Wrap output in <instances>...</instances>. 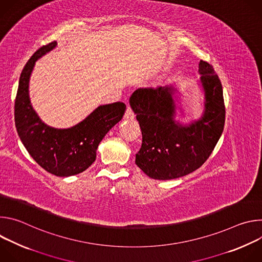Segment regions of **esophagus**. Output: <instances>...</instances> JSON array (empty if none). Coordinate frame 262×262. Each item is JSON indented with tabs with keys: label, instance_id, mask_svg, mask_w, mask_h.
<instances>
[{
	"label": "esophagus",
	"instance_id": "34e87169",
	"mask_svg": "<svg viewBox=\"0 0 262 262\" xmlns=\"http://www.w3.org/2000/svg\"><path fill=\"white\" fill-rule=\"evenodd\" d=\"M134 118H135V113H134L133 110H132L129 106H127L126 112H125V114H124V119H126V120H133Z\"/></svg>",
	"mask_w": 262,
	"mask_h": 262
}]
</instances>
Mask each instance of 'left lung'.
<instances>
[{
  "mask_svg": "<svg viewBox=\"0 0 262 262\" xmlns=\"http://www.w3.org/2000/svg\"><path fill=\"white\" fill-rule=\"evenodd\" d=\"M198 86L202 114L198 119L184 117L181 92L177 85L138 89L129 105L139 121L142 146L136 165L150 178L170 180L200 168L216 145L225 122L223 88L212 66L199 63Z\"/></svg>",
  "mask_w": 262,
  "mask_h": 262,
  "instance_id": "1",
  "label": "left lung"
}]
</instances>
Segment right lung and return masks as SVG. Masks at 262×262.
I'll return each mask as SVG.
<instances>
[{
	"label": "right lung",
	"mask_w": 262,
	"mask_h": 262,
	"mask_svg": "<svg viewBox=\"0 0 262 262\" xmlns=\"http://www.w3.org/2000/svg\"><path fill=\"white\" fill-rule=\"evenodd\" d=\"M57 41L43 46L24 67L14 104V119L18 137L29 155L46 171L59 177L84 172L96 158L99 143L107 132L123 117V102L101 104L78 124L56 128L45 123L33 108L29 83L37 60L52 52Z\"/></svg>",
	"instance_id": "add662e5"
}]
</instances>
